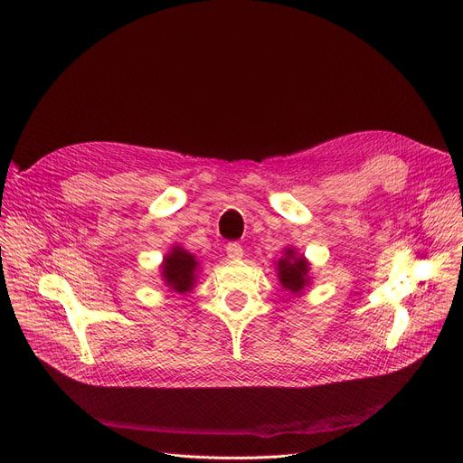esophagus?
I'll return each instance as SVG.
<instances>
[{
  "label": "esophagus",
  "instance_id": "obj_1",
  "mask_svg": "<svg viewBox=\"0 0 463 463\" xmlns=\"http://www.w3.org/2000/svg\"><path fill=\"white\" fill-rule=\"evenodd\" d=\"M227 255L231 259H240V257L244 255V250H242V246H240L238 242H229L227 244Z\"/></svg>",
  "mask_w": 463,
  "mask_h": 463
}]
</instances>
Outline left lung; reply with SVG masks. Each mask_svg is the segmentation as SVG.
Instances as JSON below:
<instances>
[{
    "label": "left lung",
    "instance_id": "8db88e82",
    "mask_svg": "<svg viewBox=\"0 0 463 463\" xmlns=\"http://www.w3.org/2000/svg\"><path fill=\"white\" fill-rule=\"evenodd\" d=\"M284 253L286 255L278 260V279L281 288L297 295L308 286L310 265L303 255H297L293 248H288Z\"/></svg>",
    "mask_w": 463,
    "mask_h": 463
}]
</instances>
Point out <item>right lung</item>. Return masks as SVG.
Returning a JSON list of instances; mask_svg holds the SVG:
<instances>
[{
	"instance_id": "1",
	"label": "right lung",
	"mask_w": 463,
	"mask_h": 463,
	"mask_svg": "<svg viewBox=\"0 0 463 463\" xmlns=\"http://www.w3.org/2000/svg\"><path fill=\"white\" fill-rule=\"evenodd\" d=\"M198 260L184 248H172V251L163 260V279L165 284L175 293H187L194 286Z\"/></svg>"
}]
</instances>
